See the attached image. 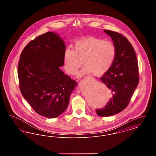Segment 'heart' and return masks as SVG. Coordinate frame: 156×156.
<instances>
[{"instance_id": "1", "label": "heart", "mask_w": 156, "mask_h": 156, "mask_svg": "<svg viewBox=\"0 0 156 156\" xmlns=\"http://www.w3.org/2000/svg\"><path fill=\"white\" fill-rule=\"evenodd\" d=\"M74 49L66 50L64 66L69 74L74 75L83 62L85 67L78 73V77L93 73L97 76L104 75L111 68L116 55L113 43L95 37L77 41Z\"/></svg>"}]
</instances>
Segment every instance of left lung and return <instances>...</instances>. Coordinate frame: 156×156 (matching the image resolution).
Masks as SVG:
<instances>
[{"label": "left lung", "instance_id": "left-lung-1", "mask_svg": "<svg viewBox=\"0 0 156 156\" xmlns=\"http://www.w3.org/2000/svg\"><path fill=\"white\" fill-rule=\"evenodd\" d=\"M111 37L116 55L111 68L101 80L110 89L112 97L102 109H97L100 116H110L123 111L139 83V68L133 47L125 36L118 33L104 30Z\"/></svg>", "mask_w": 156, "mask_h": 156}]
</instances>
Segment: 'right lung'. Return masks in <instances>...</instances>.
Returning <instances> with one entry per match:
<instances>
[{"label": "right lung", "mask_w": 156, "mask_h": 156, "mask_svg": "<svg viewBox=\"0 0 156 156\" xmlns=\"http://www.w3.org/2000/svg\"><path fill=\"white\" fill-rule=\"evenodd\" d=\"M66 44L56 33L49 31L31 41L23 49L18 65L23 97L38 114L59 116L67 109L77 83L60 69Z\"/></svg>", "instance_id": "right-lung-1"}]
</instances>
